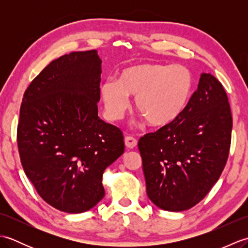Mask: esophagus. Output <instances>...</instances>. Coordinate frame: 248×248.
Instances as JSON below:
<instances>
[{
    "mask_svg": "<svg viewBox=\"0 0 248 248\" xmlns=\"http://www.w3.org/2000/svg\"><path fill=\"white\" fill-rule=\"evenodd\" d=\"M124 145L127 148L132 149L134 147L138 145V140H136L133 136H125L124 138Z\"/></svg>",
    "mask_w": 248,
    "mask_h": 248,
    "instance_id": "1",
    "label": "esophagus"
}]
</instances>
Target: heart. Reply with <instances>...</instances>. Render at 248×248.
<instances>
[{"mask_svg":"<svg viewBox=\"0 0 248 248\" xmlns=\"http://www.w3.org/2000/svg\"><path fill=\"white\" fill-rule=\"evenodd\" d=\"M193 88V76L182 65L144 62L125 68L116 80L100 87L104 112L110 121L124 117L128 97L135 98V108L152 127L170 124L186 107Z\"/></svg>","mask_w":248,"mask_h":248,"instance_id":"obj_1","label":"heart"}]
</instances>
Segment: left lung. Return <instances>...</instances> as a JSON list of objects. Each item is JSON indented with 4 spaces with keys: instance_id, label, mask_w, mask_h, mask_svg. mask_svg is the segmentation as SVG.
Returning a JSON list of instances; mask_svg holds the SVG:
<instances>
[{
    "instance_id": "left-lung-1",
    "label": "left lung",
    "mask_w": 248,
    "mask_h": 248,
    "mask_svg": "<svg viewBox=\"0 0 248 248\" xmlns=\"http://www.w3.org/2000/svg\"><path fill=\"white\" fill-rule=\"evenodd\" d=\"M231 130L232 116L222 83L202 73L182 113L139 140L151 202L180 212L202 200L227 162Z\"/></svg>"
}]
</instances>
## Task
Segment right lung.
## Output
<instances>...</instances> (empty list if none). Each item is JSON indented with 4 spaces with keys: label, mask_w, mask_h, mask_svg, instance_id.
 I'll return each mask as SVG.
<instances>
[{
    "label": "right lung",
    "mask_w": 248,
    "mask_h": 248,
    "mask_svg": "<svg viewBox=\"0 0 248 248\" xmlns=\"http://www.w3.org/2000/svg\"><path fill=\"white\" fill-rule=\"evenodd\" d=\"M96 50L51 62L24 93L17 131L25 175L52 207L82 213L104 197L105 168L124 154L120 129L99 118Z\"/></svg>",
    "instance_id": "add662e5"
}]
</instances>
